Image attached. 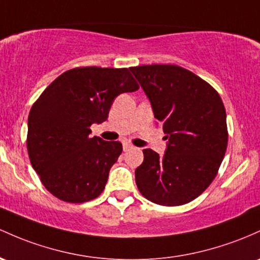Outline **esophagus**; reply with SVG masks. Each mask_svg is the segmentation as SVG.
<instances>
[{"mask_svg":"<svg viewBox=\"0 0 260 260\" xmlns=\"http://www.w3.org/2000/svg\"><path fill=\"white\" fill-rule=\"evenodd\" d=\"M132 148H133L132 144L127 143V142H124V143H123V150H124V152H127V150L132 149Z\"/></svg>","mask_w":260,"mask_h":260,"instance_id":"34e87169","label":"esophagus"}]
</instances>
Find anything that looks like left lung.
<instances>
[{"mask_svg":"<svg viewBox=\"0 0 260 260\" xmlns=\"http://www.w3.org/2000/svg\"><path fill=\"white\" fill-rule=\"evenodd\" d=\"M149 99L168 139L160 156L144 149L136 169L142 195L162 206H180L201 195L217 175L227 149L226 110L205 80L176 65L129 69Z\"/></svg>","mask_w":260,"mask_h":260,"instance_id":"8db88e82","label":"left lung"}]
</instances>
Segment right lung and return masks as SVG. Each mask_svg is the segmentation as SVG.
I'll return each instance as SVG.
<instances>
[{
	"instance_id": "1",
	"label": "right lung",
	"mask_w": 260,
	"mask_h": 260,
	"mask_svg": "<svg viewBox=\"0 0 260 260\" xmlns=\"http://www.w3.org/2000/svg\"><path fill=\"white\" fill-rule=\"evenodd\" d=\"M138 88L129 69L75 68L58 76L34 102L28 116V155L55 198L81 204L101 195L122 144L91 138L90 125L106 121L119 93Z\"/></svg>"
}]
</instances>
